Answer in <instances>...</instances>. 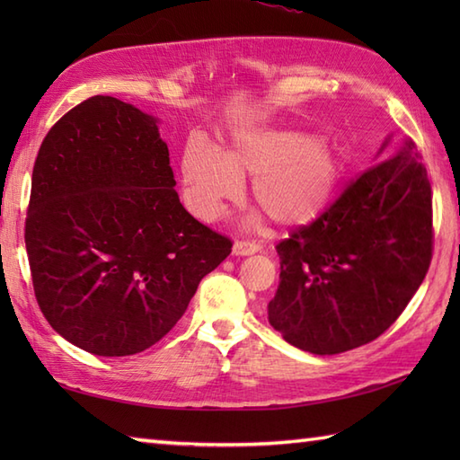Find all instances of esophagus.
Wrapping results in <instances>:
<instances>
[{
    "label": "esophagus",
    "mask_w": 460,
    "mask_h": 460,
    "mask_svg": "<svg viewBox=\"0 0 460 460\" xmlns=\"http://www.w3.org/2000/svg\"><path fill=\"white\" fill-rule=\"evenodd\" d=\"M257 251H261V245L252 241H235V245H233V255L237 257H247V255H255Z\"/></svg>",
    "instance_id": "34e87169"
}]
</instances>
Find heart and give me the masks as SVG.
<instances>
[{
  "mask_svg": "<svg viewBox=\"0 0 460 460\" xmlns=\"http://www.w3.org/2000/svg\"><path fill=\"white\" fill-rule=\"evenodd\" d=\"M341 175L340 154L295 128L241 136L223 155L201 142L183 152L185 201L203 221L217 219L239 198V178H252V199L272 221L305 227L328 209Z\"/></svg>",
  "mask_w": 460,
  "mask_h": 460,
  "instance_id": "1",
  "label": "heart"
}]
</instances>
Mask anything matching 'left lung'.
I'll return each instance as SVG.
<instances>
[{"label": "left lung", "instance_id": "obj_1", "mask_svg": "<svg viewBox=\"0 0 460 460\" xmlns=\"http://www.w3.org/2000/svg\"><path fill=\"white\" fill-rule=\"evenodd\" d=\"M381 146V150L385 148ZM269 322L288 344L332 356L374 341L413 298L433 257V198L411 138L277 245Z\"/></svg>", "mask_w": 460, "mask_h": 460}]
</instances>
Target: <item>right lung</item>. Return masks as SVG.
Wrapping results in <instances>:
<instances>
[{"label":"right lung","mask_w":460,"mask_h":460,"mask_svg":"<svg viewBox=\"0 0 460 460\" xmlns=\"http://www.w3.org/2000/svg\"><path fill=\"white\" fill-rule=\"evenodd\" d=\"M158 120L91 96L39 148L25 219L37 305L94 356H132L175 326L233 243L180 203Z\"/></svg>","instance_id":"add662e5"}]
</instances>
